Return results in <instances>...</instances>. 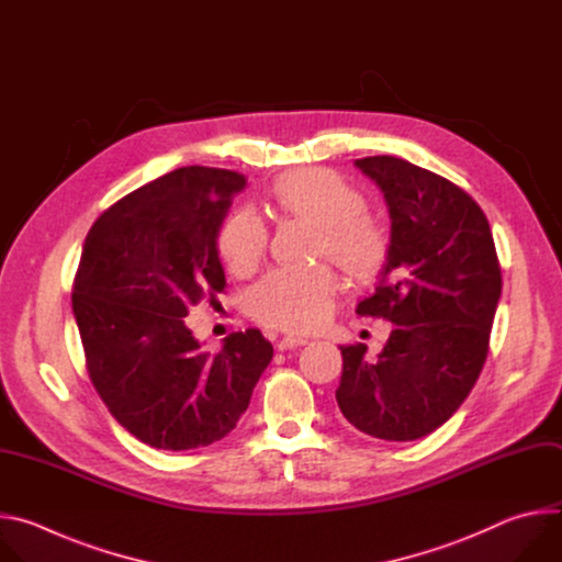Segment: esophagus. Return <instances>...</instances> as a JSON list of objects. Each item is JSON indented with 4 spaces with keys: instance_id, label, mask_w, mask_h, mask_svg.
I'll return each instance as SVG.
<instances>
[{
    "instance_id": "esophagus-1",
    "label": "esophagus",
    "mask_w": 562,
    "mask_h": 562,
    "mask_svg": "<svg viewBox=\"0 0 562 562\" xmlns=\"http://www.w3.org/2000/svg\"><path fill=\"white\" fill-rule=\"evenodd\" d=\"M306 342H308V340L302 338V336H284L276 347H278V351H286V349L302 347V345H306Z\"/></svg>"
}]
</instances>
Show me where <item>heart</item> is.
I'll return each mask as SVG.
<instances>
[{
  "instance_id": "obj_1",
  "label": "heart",
  "mask_w": 562,
  "mask_h": 562,
  "mask_svg": "<svg viewBox=\"0 0 562 562\" xmlns=\"http://www.w3.org/2000/svg\"><path fill=\"white\" fill-rule=\"evenodd\" d=\"M273 200L286 215L319 228L315 256L329 258L345 276L371 280L386 260L389 235L364 213L362 193L329 169H300L280 178ZM269 243L265 222L251 211H233L217 231V251L237 276L251 273ZM336 280L329 269H276L249 293L258 323L276 329L308 331L329 315Z\"/></svg>"
}]
</instances>
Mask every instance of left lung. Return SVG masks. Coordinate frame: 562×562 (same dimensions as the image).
<instances>
[{
    "label": "left lung",
    "instance_id": "left-lung-1",
    "mask_svg": "<svg viewBox=\"0 0 562 562\" xmlns=\"http://www.w3.org/2000/svg\"><path fill=\"white\" fill-rule=\"evenodd\" d=\"M384 195L391 239L356 313L395 325L378 360L342 345L336 400L362 434L407 442L445 425L473 389L503 291L490 222L462 189L393 155L353 162Z\"/></svg>",
    "mask_w": 562,
    "mask_h": 562
}]
</instances>
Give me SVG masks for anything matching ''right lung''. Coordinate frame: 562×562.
<instances>
[{
	"label": "right lung",
	"instance_id": "obj_1",
	"mask_svg": "<svg viewBox=\"0 0 562 562\" xmlns=\"http://www.w3.org/2000/svg\"><path fill=\"white\" fill-rule=\"evenodd\" d=\"M245 187L235 171L182 167L115 202L87 235L72 315L89 375L113 418L155 449L224 438L273 358L258 329L209 353L184 323L226 286L217 231Z\"/></svg>",
	"mask_w": 562,
	"mask_h": 562
}]
</instances>
